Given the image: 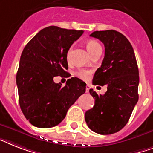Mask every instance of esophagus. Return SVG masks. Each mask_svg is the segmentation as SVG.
Here are the masks:
<instances>
[{"instance_id":"34e87169","label":"esophagus","mask_w":153,"mask_h":153,"mask_svg":"<svg viewBox=\"0 0 153 153\" xmlns=\"http://www.w3.org/2000/svg\"><path fill=\"white\" fill-rule=\"evenodd\" d=\"M89 89H90V85H86V89H85V92H86V93H89Z\"/></svg>"}]
</instances>
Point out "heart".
Wrapping results in <instances>:
<instances>
[{
    "label": "heart",
    "mask_w": 153,
    "mask_h": 153,
    "mask_svg": "<svg viewBox=\"0 0 153 153\" xmlns=\"http://www.w3.org/2000/svg\"><path fill=\"white\" fill-rule=\"evenodd\" d=\"M85 47H86L88 52L90 53V55L91 56H93L96 53L99 52V51H102L101 45H100L95 40L87 41L86 43H85ZM71 48H72V47H71V48L68 49V54H67L68 57L69 56V55H70ZM76 74H77V76L81 78L82 79L87 80V79H89V77H90L91 71L89 70H85V69H79V70L76 72Z\"/></svg>",
    "instance_id": "b5f03b06"
}]
</instances>
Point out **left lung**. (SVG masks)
Segmentation results:
<instances>
[{
  "label": "left lung",
  "instance_id": "left-lung-1",
  "mask_svg": "<svg viewBox=\"0 0 153 153\" xmlns=\"http://www.w3.org/2000/svg\"><path fill=\"white\" fill-rule=\"evenodd\" d=\"M105 45L102 64L94 74L93 84L107 85V91L98 95L93 108L85 114L89 129L100 134H111L127 123L138 100L139 72L133 47L128 39L114 30L94 31L90 34Z\"/></svg>",
  "mask_w": 153,
  "mask_h": 153
}]
</instances>
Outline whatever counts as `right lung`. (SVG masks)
I'll return each mask as SVG.
<instances>
[{"mask_svg": "<svg viewBox=\"0 0 153 153\" xmlns=\"http://www.w3.org/2000/svg\"><path fill=\"white\" fill-rule=\"evenodd\" d=\"M83 30L45 27L27 44L16 74L19 102L23 115L34 126L53 127L62 122L71 105L85 92V84L76 77L65 86L53 78L68 73L67 54Z\"/></svg>", "mask_w": 153, "mask_h": 153, "instance_id": "right-lung-1", "label": "right lung"}]
</instances>
